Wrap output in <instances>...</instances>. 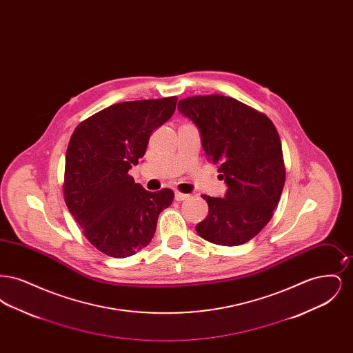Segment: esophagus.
<instances>
[{"label": "esophagus", "instance_id": "obj_1", "mask_svg": "<svg viewBox=\"0 0 353 353\" xmlns=\"http://www.w3.org/2000/svg\"><path fill=\"white\" fill-rule=\"evenodd\" d=\"M174 199H176V201H184L186 199H189V194H185V193H181V192H176L174 193Z\"/></svg>", "mask_w": 353, "mask_h": 353}]
</instances>
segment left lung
I'll use <instances>...</instances> for the list:
<instances>
[{"instance_id":"left-lung-1","label":"left lung","mask_w":353,"mask_h":353,"mask_svg":"<svg viewBox=\"0 0 353 353\" xmlns=\"http://www.w3.org/2000/svg\"><path fill=\"white\" fill-rule=\"evenodd\" d=\"M177 108L197 125L208 160L228 185L225 199L202 196L209 213L197 233L222 246L249 242L269 223L285 186L275 125L265 114L219 94L181 99Z\"/></svg>"}]
</instances>
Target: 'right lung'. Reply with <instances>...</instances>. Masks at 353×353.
Returning <instances> with one entry per match:
<instances>
[{
  "mask_svg": "<svg viewBox=\"0 0 353 353\" xmlns=\"http://www.w3.org/2000/svg\"><path fill=\"white\" fill-rule=\"evenodd\" d=\"M176 97L112 104L85 119L66 152L63 194L68 212L99 252L131 256L151 242L170 189L148 192L128 174L151 134L170 119Z\"/></svg>",
  "mask_w": 353,
  "mask_h": 353,
  "instance_id": "obj_1",
  "label": "right lung"
}]
</instances>
